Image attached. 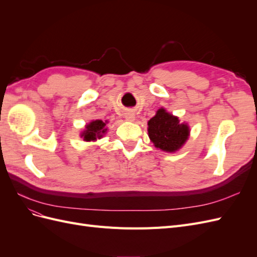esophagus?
Masks as SVG:
<instances>
[{
    "label": "esophagus",
    "instance_id": "34e87169",
    "mask_svg": "<svg viewBox=\"0 0 257 257\" xmlns=\"http://www.w3.org/2000/svg\"><path fill=\"white\" fill-rule=\"evenodd\" d=\"M125 119H126L127 121H130V122H134L135 119H136L135 113H134L133 111H127V112H125Z\"/></svg>",
    "mask_w": 257,
    "mask_h": 257
}]
</instances>
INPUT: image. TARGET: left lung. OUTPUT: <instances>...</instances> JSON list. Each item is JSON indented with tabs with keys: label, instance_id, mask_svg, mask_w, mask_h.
Returning a JSON list of instances; mask_svg holds the SVG:
<instances>
[{
	"label": "left lung",
	"instance_id": "left-lung-1",
	"mask_svg": "<svg viewBox=\"0 0 257 257\" xmlns=\"http://www.w3.org/2000/svg\"><path fill=\"white\" fill-rule=\"evenodd\" d=\"M188 123L180 122L178 116L161 107L148 121V135L153 146L164 152L175 153L184 146L190 136Z\"/></svg>",
	"mask_w": 257,
	"mask_h": 257
}]
</instances>
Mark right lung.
I'll return each mask as SVG.
<instances>
[{"instance_id":"obj_1","label":"right lung","mask_w":257,"mask_h":257,"mask_svg":"<svg viewBox=\"0 0 257 257\" xmlns=\"http://www.w3.org/2000/svg\"><path fill=\"white\" fill-rule=\"evenodd\" d=\"M107 120H92L88 124H85L84 130L80 133V137L84 142H96L97 139L103 138L107 133Z\"/></svg>"}]
</instances>
